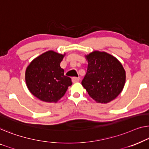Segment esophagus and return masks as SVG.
<instances>
[{
  "mask_svg": "<svg viewBox=\"0 0 149 149\" xmlns=\"http://www.w3.org/2000/svg\"><path fill=\"white\" fill-rule=\"evenodd\" d=\"M72 80L73 83H76V82H78V81H79V78H77V77H73Z\"/></svg>",
  "mask_w": 149,
  "mask_h": 149,
  "instance_id": "esophagus-1",
  "label": "esophagus"
}]
</instances>
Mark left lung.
Returning <instances> with one entry per match:
<instances>
[{
	"label": "left lung",
	"instance_id": "obj_1",
	"mask_svg": "<svg viewBox=\"0 0 149 149\" xmlns=\"http://www.w3.org/2000/svg\"><path fill=\"white\" fill-rule=\"evenodd\" d=\"M86 57L88 65L82 86L97 102L113 100L125 84L126 72L120 62L106 52H94Z\"/></svg>",
	"mask_w": 149,
	"mask_h": 149
}]
</instances>
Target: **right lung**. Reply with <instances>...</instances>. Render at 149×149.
I'll return each mask as SVG.
<instances>
[{"label": "right lung", "instance_id": "add662e5", "mask_svg": "<svg viewBox=\"0 0 149 149\" xmlns=\"http://www.w3.org/2000/svg\"><path fill=\"white\" fill-rule=\"evenodd\" d=\"M64 55L49 51L35 58L26 70L25 80L31 93L46 102H57L64 96L72 79L64 75L60 63Z\"/></svg>", "mask_w": 149, "mask_h": 149}]
</instances>
